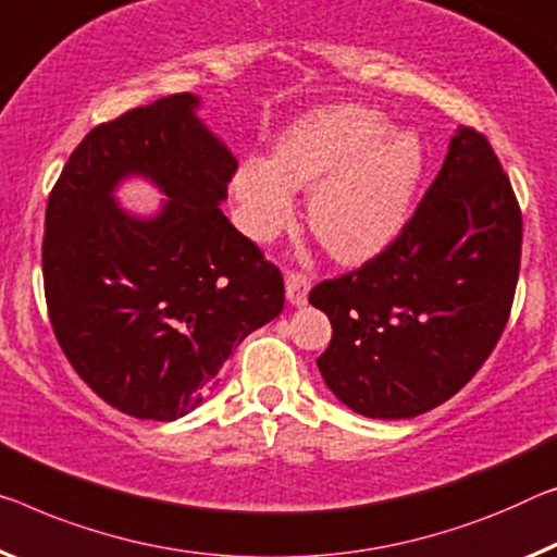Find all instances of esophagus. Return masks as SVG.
Returning <instances> with one entry per match:
<instances>
[{
	"label": "esophagus",
	"instance_id": "obj_1",
	"mask_svg": "<svg viewBox=\"0 0 557 557\" xmlns=\"http://www.w3.org/2000/svg\"><path fill=\"white\" fill-rule=\"evenodd\" d=\"M308 290H311V276L301 271L288 273L286 278V296L294 306H304L308 301Z\"/></svg>",
	"mask_w": 557,
	"mask_h": 557
}]
</instances>
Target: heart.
I'll return each mask as SVG.
<instances>
[{
	"mask_svg": "<svg viewBox=\"0 0 557 557\" xmlns=\"http://www.w3.org/2000/svg\"><path fill=\"white\" fill-rule=\"evenodd\" d=\"M423 174L413 134L391 132L381 111L329 107L281 134L273 159L236 169L238 221L253 242H273L294 216V189L308 196V224L333 259L361 263L396 238Z\"/></svg>",
	"mask_w": 557,
	"mask_h": 557,
	"instance_id": "1",
	"label": "heart"
}]
</instances>
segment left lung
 I'll return each mask as SVG.
<instances>
[{"mask_svg": "<svg viewBox=\"0 0 557 557\" xmlns=\"http://www.w3.org/2000/svg\"><path fill=\"white\" fill-rule=\"evenodd\" d=\"M520 244L510 178L485 136L458 126L396 242L308 294L333 326L315 361L333 396L383 421L456 396L506 329Z\"/></svg>", "mask_w": 557, "mask_h": 557, "instance_id": "obj_1", "label": "left lung"}]
</instances>
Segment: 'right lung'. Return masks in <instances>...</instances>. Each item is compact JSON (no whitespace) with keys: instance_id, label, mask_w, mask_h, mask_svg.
Segmentation results:
<instances>
[{"instance_id":"1","label":"right lung","mask_w":557,"mask_h":557,"mask_svg":"<svg viewBox=\"0 0 557 557\" xmlns=\"http://www.w3.org/2000/svg\"><path fill=\"white\" fill-rule=\"evenodd\" d=\"M171 94L99 124L47 203L41 271L54 336L79 379L141 421H176L219 383L242 341L284 308V276L219 203L234 153ZM149 177L168 196L132 218L113 189Z\"/></svg>"}]
</instances>
